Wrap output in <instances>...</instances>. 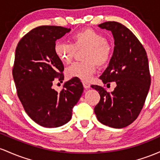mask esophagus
<instances>
[{
  "mask_svg": "<svg viewBox=\"0 0 160 160\" xmlns=\"http://www.w3.org/2000/svg\"><path fill=\"white\" fill-rule=\"evenodd\" d=\"M82 84H83V86H84V88H85V89L90 88V87H91V85H90V84L88 83V82H82Z\"/></svg>",
  "mask_w": 160,
  "mask_h": 160,
  "instance_id": "34e87169",
  "label": "esophagus"
}]
</instances>
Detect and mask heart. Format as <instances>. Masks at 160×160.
<instances>
[{"label": "heart", "mask_w": 160, "mask_h": 160, "mask_svg": "<svg viewBox=\"0 0 160 160\" xmlns=\"http://www.w3.org/2000/svg\"><path fill=\"white\" fill-rule=\"evenodd\" d=\"M85 50L82 53L83 62H76L66 69L69 78H78L83 82L89 81L96 70V64L103 67L112 57V47L100 32L86 28L73 34L70 44L57 41L53 51L57 58L63 64H68L74 57L76 51Z\"/></svg>", "instance_id": "obj_1"}]
</instances>
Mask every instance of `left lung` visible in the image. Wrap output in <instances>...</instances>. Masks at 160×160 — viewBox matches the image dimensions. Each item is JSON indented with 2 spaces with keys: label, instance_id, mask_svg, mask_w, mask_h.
<instances>
[{
  "label": "left lung",
  "instance_id": "1",
  "mask_svg": "<svg viewBox=\"0 0 160 160\" xmlns=\"http://www.w3.org/2000/svg\"><path fill=\"white\" fill-rule=\"evenodd\" d=\"M112 32L114 51L108 67L100 76L103 84L116 82L112 92L99 85H91L100 100L94 107L98 121L115 128H122L138 118L145 103L150 85V74L146 51L128 28L117 22L98 25Z\"/></svg>",
  "mask_w": 160,
  "mask_h": 160
}]
</instances>
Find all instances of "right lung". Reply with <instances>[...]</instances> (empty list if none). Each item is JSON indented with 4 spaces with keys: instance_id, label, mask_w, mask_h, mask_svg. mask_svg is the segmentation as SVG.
<instances>
[{
    "instance_id": "add662e5",
    "label": "right lung",
    "mask_w": 160,
    "mask_h": 160,
    "mask_svg": "<svg viewBox=\"0 0 160 160\" xmlns=\"http://www.w3.org/2000/svg\"><path fill=\"white\" fill-rule=\"evenodd\" d=\"M70 30L62 26L36 27L20 39L16 48L12 72L18 98L28 116L45 128L67 123L83 92L82 82L75 78L66 82L59 92L52 88L55 80L62 82L64 78V66L53 47Z\"/></svg>"
}]
</instances>
